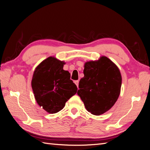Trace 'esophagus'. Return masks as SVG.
I'll return each instance as SVG.
<instances>
[{
    "instance_id": "esophagus-1",
    "label": "esophagus",
    "mask_w": 150,
    "mask_h": 150,
    "mask_svg": "<svg viewBox=\"0 0 150 150\" xmlns=\"http://www.w3.org/2000/svg\"><path fill=\"white\" fill-rule=\"evenodd\" d=\"M79 81H74V83H75L76 86H77V87H78V86H79Z\"/></svg>"
}]
</instances>
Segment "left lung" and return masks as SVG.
I'll return each instance as SVG.
<instances>
[{
	"instance_id": "left-lung-1",
	"label": "left lung",
	"mask_w": 150,
	"mask_h": 150,
	"mask_svg": "<svg viewBox=\"0 0 150 150\" xmlns=\"http://www.w3.org/2000/svg\"><path fill=\"white\" fill-rule=\"evenodd\" d=\"M83 74L79 82L78 95L88 112L96 116L105 113L120 96L122 81L120 69L103 56L97 61L87 62Z\"/></svg>"
}]
</instances>
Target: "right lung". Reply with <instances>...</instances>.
I'll return each mask as SVG.
<instances>
[{
  "mask_svg": "<svg viewBox=\"0 0 150 150\" xmlns=\"http://www.w3.org/2000/svg\"><path fill=\"white\" fill-rule=\"evenodd\" d=\"M64 62L49 57L38 66L32 79V88L37 103L48 113L58 112L75 95L77 88L70 74L63 69Z\"/></svg>",
  "mask_w": 150,
  "mask_h": 150,
  "instance_id": "right-lung-1",
  "label": "right lung"
}]
</instances>
